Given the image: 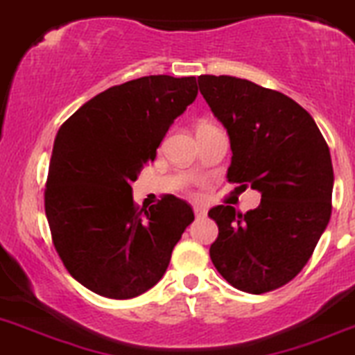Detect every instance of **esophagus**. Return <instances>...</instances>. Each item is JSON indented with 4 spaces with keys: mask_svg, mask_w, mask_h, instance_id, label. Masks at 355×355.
<instances>
[{
    "mask_svg": "<svg viewBox=\"0 0 355 355\" xmlns=\"http://www.w3.org/2000/svg\"><path fill=\"white\" fill-rule=\"evenodd\" d=\"M192 209H194V215L198 216V218H201V216H206V211H208V209H206L202 205H194V206H192Z\"/></svg>",
    "mask_w": 355,
    "mask_h": 355,
    "instance_id": "esophagus-1",
    "label": "esophagus"
}]
</instances>
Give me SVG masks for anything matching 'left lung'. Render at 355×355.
I'll list each match as a JSON object with an SVG mask.
<instances>
[{
    "label": "left lung",
    "mask_w": 355,
    "mask_h": 355,
    "mask_svg": "<svg viewBox=\"0 0 355 355\" xmlns=\"http://www.w3.org/2000/svg\"><path fill=\"white\" fill-rule=\"evenodd\" d=\"M198 83L229 133L227 180L261 194L244 215L225 205L209 209L218 225L209 257L237 290H277L300 274L331 216L329 147L312 116L281 92L232 76Z\"/></svg>",
    "instance_id": "8db88e82"
}]
</instances>
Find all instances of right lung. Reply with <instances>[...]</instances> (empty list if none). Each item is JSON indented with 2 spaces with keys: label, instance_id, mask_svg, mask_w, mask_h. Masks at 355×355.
<instances>
[{
  "label": "right lung",
  "instance_id": "obj_1",
  "mask_svg": "<svg viewBox=\"0 0 355 355\" xmlns=\"http://www.w3.org/2000/svg\"><path fill=\"white\" fill-rule=\"evenodd\" d=\"M196 95L194 76H144L98 94L58 130L44 213L62 263L94 293L126 300L150 290L194 220L175 196L140 208L130 184Z\"/></svg>",
  "mask_w": 355,
  "mask_h": 355
}]
</instances>
